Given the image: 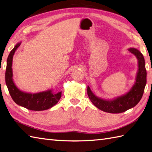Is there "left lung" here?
Here are the masks:
<instances>
[{
    "instance_id": "8db88e82",
    "label": "left lung",
    "mask_w": 152,
    "mask_h": 152,
    "mask_svg": "<svg viewBox=\"0 0 152 152\" xmlns=\"http://www.w3.org/2000/svg\"><path fill=\"white\" fill-rule=\"evenodd\" d=\"M137 57L138 70L134 85L127 93L112 99H104L96 96L88 86V96L94 105L99 109L109 113H121L136 106L142 98L146 85V69L142 54L135 48L128 49Z\"/></svg>"
}]
</instances>
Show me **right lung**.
Wrapping results in <instances>:
<instances>
[{
    "instance_id": "1",
    "label": "right lung",
    "mask_w": 152,
    "mask_h": 152,
    "mask_svg": "<svg viewBox=\"0 0 152 152\" xmlns=\"http://www.w3.org/2000/svg\"><path fill=\"white\" fill-rule=\"evenodd\" d=\"M21 43V42L17 43L14 48L10 53L7 59L5 80L9 93L14 102L19 106L35 111L48 110L55 106L58 102L62 96V92L55 93L53 92L52 89H50L34 94L25 92L20 90L13 82L12 71L13 56Z\"/></svg>"
}]
</instances>
